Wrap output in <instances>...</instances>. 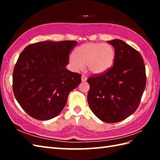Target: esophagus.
Wrapping results in <instances>:
<instances>
[{
  "label": "esophagus",
  "instance_id": "1",
  "mask_svg": "<svg viewBox=\"0 0 160 160\" xmlns=\"http://www.w3.org/2000/svg\"><path fill=\"white\" fill-rule=\"evenodd\" d=\"M81 79H82V82H85V81H87V76H85V75H82Z\"/></svg>",
  "mask_w": 160,
  "mask_h": 160
}]
</instances>
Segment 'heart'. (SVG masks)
Returning <instances> with one entry per match:
<instances>
[{
  "label": "heart",
  "instance_id": "1",
  "mask_svg": "<svg viewBox=\"0 0 160 160\" xmlns=\"http://www.w3.org/2000/svg\"><path fill=\"white\" fill-rule=\"evenodd\" d=\"M115 50L108 44L89 42L83 44L69 56V61L76 71L82 70L85 64L91 73H103L113 65Z\"/></svg>",
  "mask_w": 160,
  "mask_h": 160
}]
</instances>
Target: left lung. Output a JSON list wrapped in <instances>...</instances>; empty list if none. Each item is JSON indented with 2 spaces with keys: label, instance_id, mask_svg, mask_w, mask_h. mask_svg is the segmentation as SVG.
<instances>
[{
  "label": "left lung",
  "instance_id": "8db88e82",
  "mask_svg": "<svg viewBox=\"0 0 160 160\" xmlns=\"http://www.w3.org/2000/svg\"><path fill=\"white\" fill-rule=\"evenodd\" d=\"M114 47L113 65L87 79V101L96 116L107 123L124 120L137 110L147 83L140 53L123 40L107 41Z\"/></svg>",
  "mask_w": 160,
  "mask_h": 160
}]
</instances>
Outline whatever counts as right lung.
Listing matches in <instances>:
<instances>
[{
    "label": "right lung",
    "mask_w": 160,
    "mask_h": 160,
    "mask_svg": "<svg viewBox=\"0 0 160 160\" xmlns=\"http://www.w3.org/2000/svg\"><path fill=\"white\" fill-rule=\"evenodd\" d=\"M76 45L73 40L38 42L20 54L13 72V91L20 107L33 118L56 117L68 95L81 82V74L65 67Z\"/></svg>",
    "instance_id": "1"
}]
</instances>
